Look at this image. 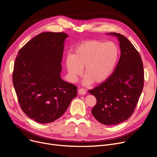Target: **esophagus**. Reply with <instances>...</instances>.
<instances>
[{"instance_id": "obj_1", "label": "esophagus", "mask_w": 157, "mask_h": 157, "mask_svg": "<svg viewBox=\"0 0 157 157\" xmlns=\"http://www.w3.org/2000/svg\"><path fill=\"white\" fill-rule=\"evenodd\" d=\"M78 93L79 95H85L86 94V91L85 90V89H83V88H80L78 90Z\"/></svg>"}]
</instances>
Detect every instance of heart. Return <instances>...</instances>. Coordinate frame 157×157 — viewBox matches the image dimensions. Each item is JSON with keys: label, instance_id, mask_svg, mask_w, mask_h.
<instances>
[{"label": "heart", "instance_id": "obj_1", "mask_svg": "<svg viewBox=\"0 0 157 157\" xmlns=\"http://www.w3.org/2000/svg\"><path fill=\"white\" fill-rule=\"evenodd\" d=\"M118 55V48L111 41H83L75 48L72 55L66 57L65 67L68 78L74 83L82 74V69L85 68V85H89L92 82L95 84L102 83L113 72Z\"/></svg>", "mask_w": 157, "mask_h": 157}]
</instances>
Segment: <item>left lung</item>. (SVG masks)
I'll use <instances>...</instances> for the list:
<instances>
[{
	"mask_svg": "<svg viewBox=\"0 0 157 157\" xmlns=\"http://www.w3.org/2000/svg\"><path fill=\"white\" fill-rule=\"evenodd\" d=\"M106 34L117 37L120 60L111 75L88 92L97 99L93 116L102 124L112 125L125 121L134 113L143 89L144 69L141 56L127 38L115 32Z\"/></svg>",
	"mask_w": 157,
	"mask_h": 157,
	"instance_id": "8db88e82",
	"label": "left lung"
}]
</instances>
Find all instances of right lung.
<instances>
[{
  "label": "right lung",
  "mask_w": 157,
  "mask_h": 157,
  "mask_svg": "<svg viewBox=\"0 0 157 157\" xmlns=\"http://www.w3.org/2000/svg\"><path fill=\"white\" fill-rule=\"evenodd\" d=\"M63 32H43L19 51L13 83L23 111L39 123L59 119L77 96V87L61 78Z\"/></svg>",
  "instance_id": "add662e5"
}]
</instances>
